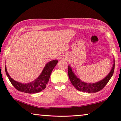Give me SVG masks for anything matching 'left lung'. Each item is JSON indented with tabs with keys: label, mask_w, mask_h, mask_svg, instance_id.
<instances>
[{
	"label": "left lung",
	"mask_w": 121,
	"mask_h": 121,
	"mask_svg": "<svg viewBox=\"0 0 121 121\" xmlns=\"http://www.w3.org/2000/svg\"><path fill=\"white\" fill-rule=\"evenodd\" d=\"M114 69H115V64H113V67L109 74L104 79L95 83H86L82 82L76 77L74 73L72 72L70 66L68 67V74H69V77L71 83L78 91L89 93H96L103 89L107 84V83L108 82L113 75Z\"/></svg>",
	"instance_id": "obj_1"
}]
</instances>
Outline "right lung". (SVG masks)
I'll return each instance as SVG.
<instances>
[{"instance_id": "right-lung-1", "label": "right lung", "mask_w": 121, "mask_h": 121, "mask_svg": "<svg viewBox=\"0 0 121 121\" xmlns=\"http://www.w3.org/2000/svg\"><path fill=\"white\" fill-rule=\"evenodd\" d=\"M57 62L58 61L55 60L51 61L47 63L38 78L33 82L27 83V84L19 83L14 81L13 78L10 77L7 72L6 66H5V70L10 82L17 91L25 93L34 94V93L40 92L46 88V86L48 82L52 69L56 65Z\"/></svg>"}]
</instances>
